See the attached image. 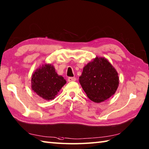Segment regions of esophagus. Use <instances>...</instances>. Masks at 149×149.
Returning <instances> with one entry per match:
<instances>
[{
    "label": "esophagus",
    "instance_id": "obj_1",
    "mask_svg": "<svg viewBox=\"0 0 149 149\" xmlns=\"http://www.w3.org/2000/svg\"><path fill=\"white\" fill-rule=\"evenodd\" d=\"M67 80H68V82H72V81L76 80V78L75 77H69Z\"/></svg>",
    "mask_w": 149,
    "mask_h": 149
}]
</instances>
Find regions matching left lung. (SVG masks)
Instances as JSON below:
<instances>
[{
	"instance_id": "8db88e82",
	"label": "left lung",
	"mask_w": 149,
	"mask_h": 149,
	"mask_svg": "<svg viewBox=\"0 0 149 149\" xmlns=\"http://www.w3.org/2000/svg\"><path fill=\"white\" fill-rule=\"evenodd\" d=\"M79 82L91 100L103 102L114 95L119 79L116 69L103 57H96L84 67Z\"/></svg>"
}]
</instances>
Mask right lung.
Returning a JSON list of instances; mask_svg holds the SVG:
<instances>
[{"label": "right lung", "instance_id": "add662e5", "mask_svg": "<svg viewBox=\"0 0 149 149\" xmlns=\"http://www.w3.org/2000/svg\"><path fill=\"white\" fill-rule=\"evenodd\" d=\"M66 84L62 76L58 75L51 64H45L32 75V89L38 96L47 100L54 99Z\"/></svg>", "mask_w": 149, "mask_h": 149}]
</instances>
